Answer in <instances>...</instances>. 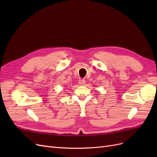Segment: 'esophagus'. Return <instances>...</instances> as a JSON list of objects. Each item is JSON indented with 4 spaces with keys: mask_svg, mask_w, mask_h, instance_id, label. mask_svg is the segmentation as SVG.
<instances>
[{
    "mask_svg": "<svg viewBox=\"0 0 157 157\" xmlns=\"http://www.w3.org/2000/svg\"><path fill=\"white\" fill-rule=\"evenodd\" d=\"M78 83L80 85H84L86 84V81H85L84 79H80L78 80Z\"/></svg>",
    "mask_w": 157,
    "mask_h": 157,
    "instance_id": "34e87169",
    "label": "esophagus"
}]
</instances>
